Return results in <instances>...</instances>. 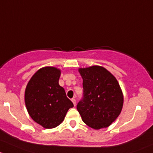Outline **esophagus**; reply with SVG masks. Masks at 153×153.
I'll return each instance as SVG.
<instances>
[{"instance_id": "1", "label": "esophagus", "mask_w": 153, "mask_h": 153, "mask_svg": "<svg viewBox=\"0 0 153 153\" xmlns=\"http://www.w3.org/2000/svg\"><path fill=\"white\" fill-rule=\"evenodd\" d=\"M71 101H72V102H73L74 105V106H76V100H75V99H72Z\"/></svg>"}]
</instances>
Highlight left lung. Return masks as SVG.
Wrapping results in <instances>:
<instances>
[{"instance_id": "8db88e82", "label": "left lung", "mask_w": 153, "mask_h": 153, "mask_svg": "<svg viewBox=\"0 0 153 153\" xmlns=\"http://www.w3.org/2000/svg\"><path fill=\"white\" fill-rule=\"evenodd\" d=\"M84 97L77 111L88 127L95 130L109 127L122 112L124 96L116 77L102 66L80 68Z\"/></svg>"}]
</instances>
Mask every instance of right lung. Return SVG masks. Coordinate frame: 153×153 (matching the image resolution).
<instances>
[{"label": "right lung", "mask_w": 153, "mask_h": 153, "mask_svg": "<svg viewBox=\"0 0 153 153\" xmlns=\"http://www.w3.org/2000/svg\"><path fill=\"white\" fill-rule=\"evenodd\" d=\"M60 69L41 68L32 76L25 90V104L31 119L45 129L54 128L65 117L72 102L59 85Z\"/></svg>", "instance_id": "right-lung-1"}]
</instances>
